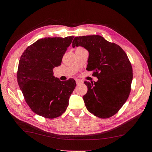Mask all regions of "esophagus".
<instances>
[{"label": "esophagus", "mask_w": 152, "mask_h": 152, "mask_svg": "<svg viewBox=\"0 0 152 152\" xmlns=\"http://www.w3.org/2000/svg\"><path fill=\"white\" fill-rule=\"evenodd\" d=\"M75 81H76V83H77V84H81L82 83V80H80V79H75Z\"/></svg>", "instance_id": "esophagus-1"}]
</instances>
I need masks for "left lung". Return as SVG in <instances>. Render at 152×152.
<instances>
[{
  "label": "left lung",
  "instance_id": "1",
  "mask_svg": "<svg viewBox=\"0 0 152 152\" xmlns=\"http://www.w3.org/2000/svg\"><path fill=\"white\" fill-rule=\"evenodd\" d=\"M75 46L88 50L86 70L98 79L94 83L84 82L87 93L83 99L87 110L102 118L114 115L131 92L132 68L126 53L100 35L77 37L72 42V47Z\"/></svg>",
  "mask_w": 152,
  "mask_h": 152
}]
</instances>
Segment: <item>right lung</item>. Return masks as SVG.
<instances>
[{"label": "right lung", "instance_id": "add662e5", "mask_svg": "<svg viewBox=\"0 0 152 152\" xmlns=\"http://www.w3.org/2000/svg\"><path fill=\"white\" fill-rule=\"evenodd\" d=\"M73 36L45 37L26 49L20 58L17 80L26 103L36 114L48 118L59 117L68 106L76 86L73 79L61 81L53 68L61 64Z\"/></svg>", "mask_w": 152, "mask_h": 152}]
</instances>
